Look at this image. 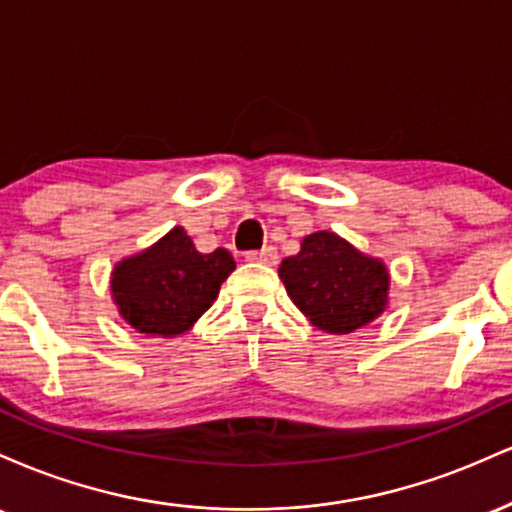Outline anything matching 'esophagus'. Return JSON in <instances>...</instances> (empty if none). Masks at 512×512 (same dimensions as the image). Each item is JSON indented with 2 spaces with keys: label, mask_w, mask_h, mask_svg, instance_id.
Wrapping results in <instances>:
<instances>
[{
  "label": "esophagus",
  "mask_w": 512,
  "mask_h": 512,
  "mask_svg": "<svg viewBox=\"0 0 512 512\" xmlns=\"http://www.w3.org/2000/svg\"><path fill=\"white\" fill-rule=\"evenodd\" d=\"M245 260L264 262V264H276V260H279V255H276V250L272 248V245H267V248H262V250L245 252Z\"/></svg>",
  "instance_id": "34e87169"
}]
</instances>
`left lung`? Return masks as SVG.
<instances>
[{
	"instance_id": "8db88e82",
	"label": "left lung",
	"mask_w": 512,
	"mask_h": 512,
	"mask_svg": "<svg viewBox=\"0 0 512 512\" xmlns=\"http://www.w3.org/2000/svg\"><path fill=\"white\" fill-rule=\"evenodd\" d=\"M279 276L291 301L322 332L349 334L383 313L387 272L334 233H313L286 257Z\"/></svg>"
}]
</instances>
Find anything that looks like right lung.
<instances>
[{"label": "right lung", "instance_id": "obj_1", "mask_svg": "<svg viewBox=\"0 0 512 512\" xmlns=\"http://www.w3.org/2000/svg\"><path fill=\"white\" fill-rule=\"evenodd\" d=\"M236 269L231 252H197L185 228H173L156 245L122 260L113 272L115 303L134 330L175 337L190 330L219 296Z\"/></svg>", "mask_w": 512, "mask_h": 512}]
</instances>
